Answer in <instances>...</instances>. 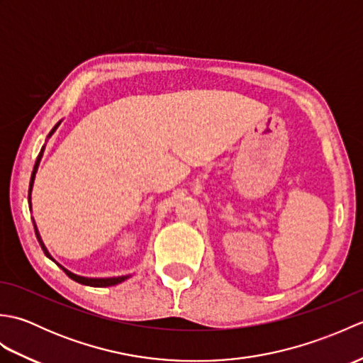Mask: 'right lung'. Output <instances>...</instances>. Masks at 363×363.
I'll use <instances>...</instances> for the list:
<instances>
[{"label":"right lung","mask_w":363,"mask_h":363,"mask_svg":"<svg viewBox=\"0 0 363 363\" xmlns=\"http://www.w3.org/2000/svg\"><path fill=\"white\" fill-rule=\"evenodd\" d=\"M60 125V121L57 123L56 126H54L52 129H51V133H50V135H52V133L54 130L57 129V126ZM48 135V137H50ZM43 151H45V146H42V150H40V152H38V156H37V160H35V165H34V169H33V174H30V182H29V196H28V199H29V204H30V190H33V184H34V177H35V173H37V168H38V164H40V159H42V156H43ZM34 229H35V225H34ZM35 235H37V238H38V242H40V246H42V250H43V252L46 254V256L50 257V254H48V251H46V248H45V245L42 243V240H40V237H38V233L35 230ZM64 272L67 273V276L68 277H72L73 281H76V282H79V284H82V285H90V287H111V285H117V284H120V282H123L125 279H128L129 276H118V277H103V279H95V277H82V276H76V274H73V273H70L68 272V269H65V268H62Z\"/></svg>","instance_id":"right-lung-1"}]
</instances>
